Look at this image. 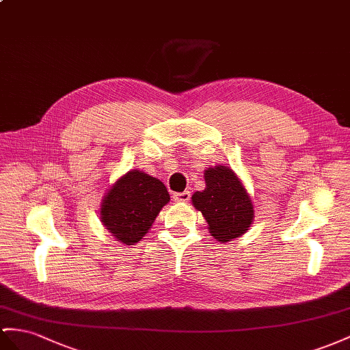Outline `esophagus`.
Returning a JSON list of instances; mask_svg holds the SVG:
<instances>
[{
  "label": "esophagus",
  "mask_w": 350,
  "mask_h": 350,
  "mask_svg": "<svg viewBox=\"0 0 350 350\" xmlns=\"http://www.w3.org/2000/svg\"><path fill=\"white\" fill-rule=\"evenodd\" d=\"M173 200H174L176 202H187V201L191 200V193L187 192V191H185V192H177V193L173 195Z\"/></svg>",
  "instance_id": "esophagus-1"
}]
</instances>
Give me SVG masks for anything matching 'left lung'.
<instances>
[{"instance_id":"8db88e82","label":"left lung","mask_w":350,"mask_h":350,"mask_svg":"<svg viewBox=\"0 0 350 350\" xmlns=\"http://www.w3.org/2000/svg\"><path fill=\"white\" fill-rule=\"evenodd\" d=\"M204 178L205 189L192 195V204L207 220L211 237L228 243L245 234L254 210L243 182L225 165L207 168Z\"/></svg>"}]
</instances>
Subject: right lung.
<instances>
[{"mask_svg":"<svg viewBox=\"0 0 350 350\" xmlns=\"http://www.w3.org/2000/svg\"><path fill=\"white\" fill-rule=\"evenodd\" d=\"M168 201L167 187L159 178L140 170H131L105 195L100 221L116 241L133 245L148 234Z\"/></svg>","mask_w":350,"mask_h":350,"instance_id":"add662e5","label":"right lung"}]
</instances>
